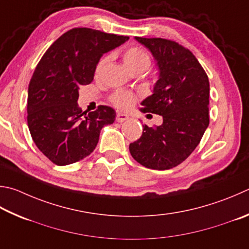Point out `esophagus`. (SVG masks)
I'll return each mask as SVG.
<instances>
[{
  "instance_id": "esophagus-1",
  "label": "esophagus",
  "mask_w": 249,
  "mask_h": 249,
  "mask_svg": "<svg viewBox=\"0 0 249 249\" xmlns=\"http://www.w3.org/2000/svg\"><path fill=\"white\" fill-rule=\"evenodd\" d=\"M115 119H116L117 122H119V123H123V122L127 121V120L129 119V117H128V115L124 114V113H117Z\"/></svg>"
}]
</instances>
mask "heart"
I'll return each mask as SVG.
<instances>
[{
  "instance_id": "heart-1",
  "label": "heart",
  "mask_w": 249,
  "mask_h": 249,
  "mask_svg": "<svg viewBox=\"0 0 249 249\" xmlns=\"http://www.w3.org/2000/svg\"><path fill=\"white\" fill-rule=\"evenodd\" d=\"M107 57H102L99 61L97 65V71H100L103 65L106 64ZM123 62L126 69L130 71H134L136 70H144L148 69L150 65V56L149 54L139 47H130L126 49L123 53ZM110 101L113 106L120 109H128V107H133L134 103L136 102V97L135 94L127 90H116L113 92L110 97Z\"/></svg>"
}]
</instances>
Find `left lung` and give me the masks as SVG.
I'll list each match as a JSON object with an SVG mask.
<instances>
[{
	"instance_id": "obj_1",
	"label": "left lung",
	"mask_w": 249,
	"mask_h": 249,
	"mask_svg": "<svg viewBox=\"0 0 249 249\" xmlns=\"http://www.w3.org/2000/svg\"><path fill=\"white\" fill-rule=\"evenodd\" d=\"M150 50L160 76L153 94L142 101L143 113L163 117L157 127L143 125L129 144L130 155L148 169L169 170L195 150L209 125V79L191 50L173 40L136 37Z\"/></svg>"
}]
</instances>
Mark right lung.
Segmentation results:
<instances>
[{
	"label": "right lung",
	"instance_id": "obj_1",
	"mask_svg": "<svg viewBox=\"0 0 249 249\" xmlns=\"http://www.w3.org/2000/svg\"><path fill=\"white\" fill-rule=\"evenodd\" d=\"M128 39L78 27L56 39L39 61L28 87L27 122L36 146L54 164H71L89 156L103 126L114 122L111 107L83 112L78 89L93 80L103 53Z\"/></svg>",
	"mask_w": 249,
	"mask_h": 249
}]
</instances>
